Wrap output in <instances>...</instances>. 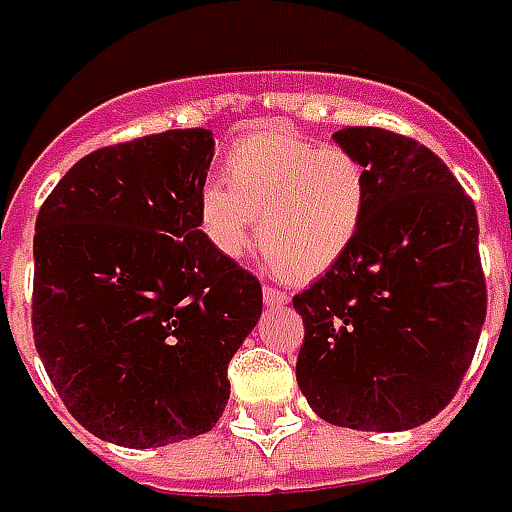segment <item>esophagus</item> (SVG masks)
I'll use <instances>...</instances> for the list:
<instances>
[{
    "label": "esophagus",
    "mask_w": 512,
    "mask_h": 512,
    "mask_svg": "<svg viewBox=\"0 0 512 512\" xmlns=\"http://www.w3.org/2000/svg\"><path fill=\"white\" fill-rule=\"evenodd\" d=\"M262 299H265L267 307H279L290 302V296H287L285 290H279V287H273V285L262 287Z\"/></svg>",
    "instance_id": "esophagus-1"
}]
</instances>
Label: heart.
Returning a JSON list of instances; mask_svg holds the SVG:
<instances>
[{"label":"heart","instance_id":"b5f03b06","mask_svg":"<svg viewBox=\"0 0 512 512\" xmlns=\"http://www.w3.org/2000/svg\"><path fill=\"white\" fill-rule=\"evenodd\" d=\"M222 182L199 193V227L216 253L242 256L259 233L267 262L313 279L353 247L370 202V173L350 150L285 128L250 133L227 150Z\"/></svg>","mask_w":512,"mask_h":512}]
</instances>
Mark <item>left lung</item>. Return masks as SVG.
<instances>
[{"label":"left lung","instance_id":"obj_1","mask_svg":"<svg viewBox=\"0 0 512 512\" xmlns=\"http://www.w3.org/2000/svg\"><path fill=\"white\" fill-rule=\"evenodd\" d=\"M336 145L370 173L353 247L293 296L305 322L296 382L330 424L396 433L439 416L473 362L487 313L479 219L442 159L384 128Z\"/></svg>","mask_w":512,"mask_h":512}]
</instances>
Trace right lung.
Masks as SVG:
<instances>
[{
    "instance_id": "add662e5",
    "label": "right lung",
    "mask_w": 512,
    "mask_h": 512,
    "mask_svg": "<svg viewBox=\"0 0 512 512\" xmlns=\"http://www.w3.org/2000/svg\"><path fill=\"white\" fill-rule=\"evenodd\" d=\"M205 128L93 150L53 187L33 236V342L70 416L122 447L219 422L227 364L262 285L199 230Z\"/></svg>"
}]
</instances>
